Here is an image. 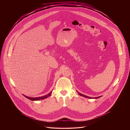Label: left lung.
<instances>
[{
  "label": "left lung",
  "mask_w": 130,
  "mask_h": 130,
  "mask_svg": "<svg viewBox=\"0 0 130 130\" xmlns=\"http://www.w3.org/2000/svg\"><path fill=\"white\" fill-rule=\"evenodd\" d=\"M79 95H80V96H83V97H85V98H91V97H89L86 96H85V95H83V94H80V93H79ZM100 97H95V99H97V98H100Z\"/></svg>",
  "instance_id": "left-lung-1"
}]
</instances>
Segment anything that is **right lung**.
I'll use <instances>...</instances> for the list:
<instances>
[{
  "label": "right lung",
  "mask_w": 130,
  "mask_h": 130,
  "mask_svg": "<svg viewBox=\"0 0 130 130\" xmlns=\"http://www.w3.org/2000/svg\"><path fill=\"white\" fill-rule=\"evenodd\" d=\"M51 92L52 91H51L50 93H49L48 95H45L44 96H42V97H37V98H32V97H27L26 96H25V97H26L27 98L31 100H33V101H35V100H42V99H44L45 98H47V97H48L49 96H50L51 94Z\"/></svg>",
  "instance_id": "add662e5"
}]
</instances>
